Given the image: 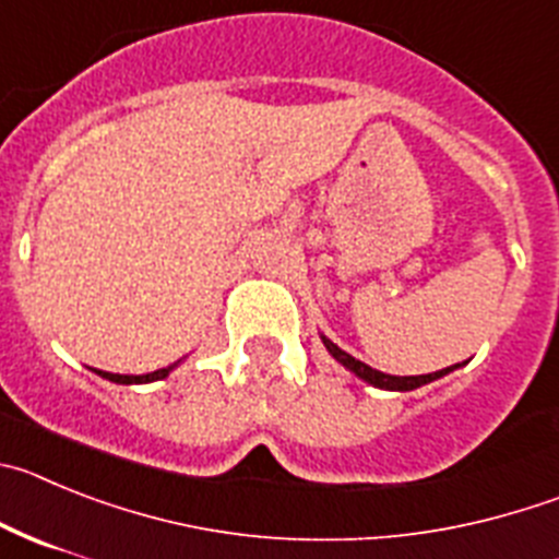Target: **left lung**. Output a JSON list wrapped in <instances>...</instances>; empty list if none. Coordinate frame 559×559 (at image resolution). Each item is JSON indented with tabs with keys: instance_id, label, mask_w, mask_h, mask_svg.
Returning <instances> with one entry per match:
<instances>
[{
	"instance_id": "left-lung-1",
	"label": "left lung",
	"mask_w": 559,
	"mask_h": 559,
	"mask_svg": "<svg viewBox=\"0 0 559 559\" xmlns=\"http://www.w3.org/2000/svg\"><path fill=\"white\" fill-rule=\"evenodd\" d=\"M321 343H324L326 352H330V355L335 357V360L341 362V366L346 368V371H352L357 377V380L368 382V385L380 388V391H399V393L416 391V388L429 385V382L440 380V377H447V373H452L454 368L463 366V362H457V366L440 368V371H432V373H418V377H393V373H382V371H377V368L366 366V362H362V360H357V357H352L349 352H343L341 346H337V343H332L326 335H321Z\"/></svg>"
}]
</instances>
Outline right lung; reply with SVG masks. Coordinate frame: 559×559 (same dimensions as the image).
<instances>
[{"mask_svg": "<svg viewBox=\"0 0 559 559\" xmlns=\"http://www.w3.org/2000/svg\"><path fill=\"white\" fill-rule=\"evenodd\" d=\"M179 362L182 360L171 362V366H166V368H157V371H152V373H110V371H99V368H94V373H99L102 380L116 382V385H146V382L166 380L168 373H171Z\"/></svg>", "mask_w": 559, "mask_h": 559, "instance_id": "right-lung-1", "label": "right lung"}]
</instances>
